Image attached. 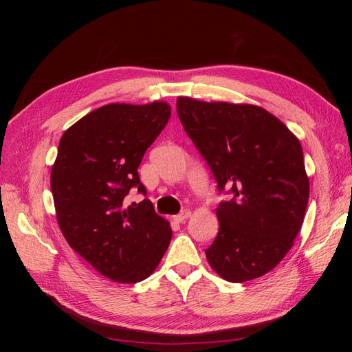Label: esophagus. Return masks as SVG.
<instances>
[{"label": "esophagus", "instance_id": "obj_1", "mask_svg": "<svg viewBox=\"0 0 352 352\" xmlns=\"http://www.w3.org/2000/svg\"><path fill=\"white\" fill-rule=\"evenodd\" d=\"M188 217H190V211H189V210H184L182 212H179L177 216H173V220H176V221H179V223H182V221H185Z\"/></svg>", "mask_w": 352, "mask_h": 352}]
</instances>
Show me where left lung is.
<instances>
[{"label":"left lung","instance_id":"1","mask_svg":"<svg viewBox=\"0 0 352 352\" xmlns=\"http://www.w3.org/2000/svg\"><path fill=\"white\" fill-rule=\"evenodd\" d=\"M176 107L219 190L233 195L216 208L220 228L207 261L228 282L261 278L283 260L302 226L310 195L302 146L258 105L177 97Z\"/></svg>","mask_w":352,"mask_h":352}]
</instances>
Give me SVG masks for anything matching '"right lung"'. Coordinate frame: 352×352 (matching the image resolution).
Here are the masks:
<instances>
[{
	"label": "right lung",
	"mask_w": 352,
	"mask_h": 352,
	"mask_svg": "<svg viewBox=\"0 0 352 352\" xmlns=\"http://www.w3.org/2000/svg\"><path fill=\"white\" fill-rule=\"evenodd\" d=\"M170 114L166 101L107 104L72 124L58 144L51 190L63 236L117 283L146 279L172 239L150 199L126 207L132 188L145 194L138 167Z\"/></svg>",
	"instance_id": "add662e5"
}]
</instances>
